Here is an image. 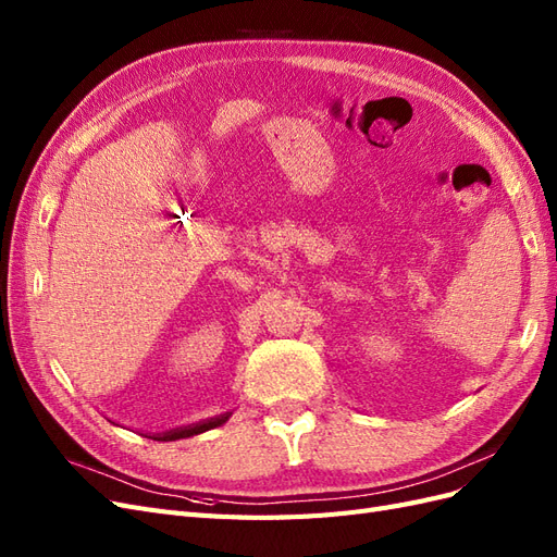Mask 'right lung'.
Instances as JSON below:
<instances>
[{"mask_svg":"<svg viewBox=\"0 0 557 557\" xmlns=\"http://www.w3.org/2000/svg\"><path fill=\"white\" fill-rule=\"evenodd\" d=\"M230 418V413H223L218 418L205 420V423H197V425H188V428H181V430H172V432H164V434H153L150 440H158V442H176V440H185V436H193V434H201L207 430H213L218 425H223L225 420Z\"/></svg>","mask_w":557,"mask_h":557,"instance_id":"right-lung-1","label":"right lung"}]
</instances>
